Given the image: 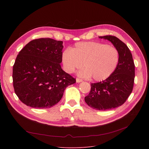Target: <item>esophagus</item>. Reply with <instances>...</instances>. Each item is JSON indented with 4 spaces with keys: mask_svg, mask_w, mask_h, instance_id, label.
<instances>
[{
    "mask_svg": "<svg viewBox=\"0 0 149 149\" xmlns=\"http://www.w3.org/2000/svg\"><path fill=\"white\" fill-rule=\"evenodd\" d=\"M83 80H81V79H79V78H77L76 79V81H77V83H80V82H81Z\"/></svg>",
    "mask_w": 149,
    "mask_h": 149,
    "instance_id": "34e87169",
    "label": "esophagus"
}]
</instances>
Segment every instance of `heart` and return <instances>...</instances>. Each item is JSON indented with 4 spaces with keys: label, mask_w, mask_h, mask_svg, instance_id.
Returning <instances> with one entry per match:
<instances>
[{
    "label": "heart",
    "mask_w": 149,
    "mask_h": 149,
    "mask_svg": "<svg viewBox=\"0 0 149 149\" xmlns=\"http://www.w3.org/2000/svg\"><path fill=\"white\" fill-rule=\"evenodd\" d=\"M120 60L119 52L115 46L95 42H79L62 54L65 71L72 73L77 69H84L79 75L95 81L104 80L115 71Z\"/></svg>",
    "instance_id": "b5f03b06"
}]
</instances>
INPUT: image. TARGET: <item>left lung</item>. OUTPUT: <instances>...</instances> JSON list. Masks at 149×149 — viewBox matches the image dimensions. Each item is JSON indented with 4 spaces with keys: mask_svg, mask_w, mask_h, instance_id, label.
<instances>
[{
    "mask_svg": "<svg viewBox=\"0 0 149 149\" xmlns=\"http://www.w3.org/2000/svg\"><path fill=\"white\" fill-rule=\"evenodd\" d=\"M107 39L118 49L120 60L115 71L106 80L91 83L85 102L98 111H108L123 105L132 92L135 79V64L127 46L113 36H100Z\"/></svg>",
    "mask_w": 149,
    "mask_h": 149,
    "instance_id": "left-lung-1",
    "label": "left lung"
}]
</instances>
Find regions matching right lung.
Here are the masks:
<instances>
[{"instance_id": "add662e5", "label": "right lung", "mask_w": 149, "mask_h": 149, "mask_svg": "<svg viewBox=\"0 0 149 149\" xmlns=\"http://www.w3.org/2000/svg\"><path fill=\"white\" fill-rule=\"evenodd\" d=\"M62 41L35 39L19 53L13 69L14 92L28 106L49 108L61 99L65 89L76 80L63 70Z\"/></svg>"}]
</instances>
